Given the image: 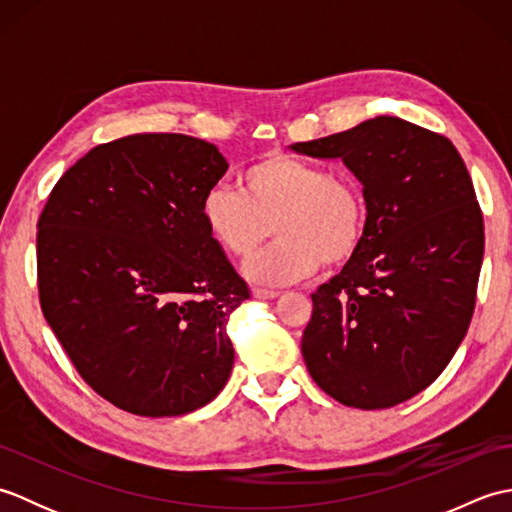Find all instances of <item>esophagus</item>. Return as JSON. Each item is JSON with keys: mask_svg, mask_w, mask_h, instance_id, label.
<instances>
[{"mask_svg": "<svg viewBox=\"0 0 512 512\" xmlns=\"http://www.w3.org/2000/svg\"><path fill=\"white\" fill-rule=\"evenodd\" d=\"M253 297L255 299H277L279 292L277 290H268V288H253Z\"/></svg>", "mask_w": 512, "mask_h": 512, "instance_id": "obj_1", "label": "esophagus"}]
</instances>
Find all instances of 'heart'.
Instances as JSON below:
<instances>
[{
  "label": "heart",
  "mask_w": 512,
  "mask_h": 512,
  "mask_svg": "<svg viewBox=\"0 0 512 512\" xmlns=\"http://www.w3.org/2000/svg\"><path fill=\"white\" fill-rule=\"evenodd\" d=\"M239 191L213 184L200 200V220L228 255L248 257L273 226L277 242L248 259L255 284L286 286L352 262L363 244L367 206L358 182L314 162L268 154L239 173Z\"/></svg>",
  "instance_id": "heart-1"
}]
</instances>
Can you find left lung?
<instances>
[{"instance_id": "left-lung-1", "label": "left lung", "mask_w": 512, "mask_h": 512, "mask_svg": "<svg viewBox=\"0 0 512 512\" xmlns=\"http://www.w3.org/2000/svg\"><path fill=\"white\" fill-rule=\"evenodd\" d=\"M290 149L341 158L367 206L358 253L312 295L303 361L341 405H400L442 374L473 317L484 222L469 171L449 138L398 116Z\"/></svg>"}]
</instances>
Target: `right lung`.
I'll return each instance as SVG.
<instances>
[{
  "mask_svg": "<svg viewBox=\"0 0 512 512\" xmlns=\"http://www.w3.org/2000/svg\"><path fill=\"white\" fill-rule=\"evenodd\" d=\"M226 169L200 138L125 136L65 171L39 217L43 317L118 409L182 416L231 376L226 323L248 288L200 220Z\"/></svg>",
  "mask_w": 512,
  "mask_h": 512,
  "instance_id": "add662e5",
  "label": "right lung"
}]
</instances>
